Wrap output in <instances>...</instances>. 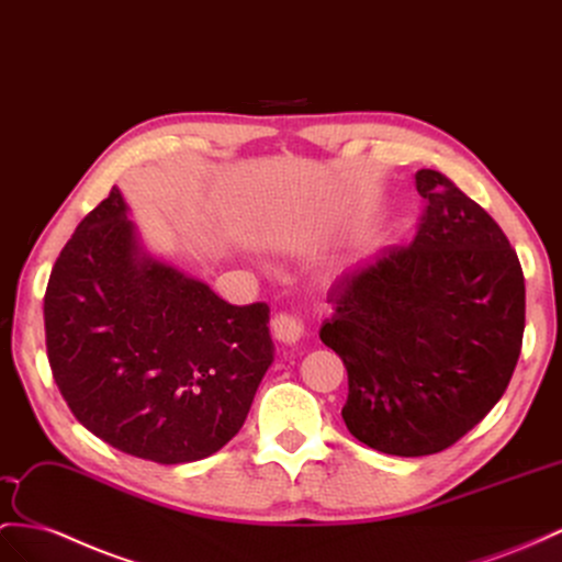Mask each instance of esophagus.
Segmentation results:
<instances>
[{
	"label": "esophagus",
	"mask_w": 562,
	"mask_h": 562,
	"mask_svg": "<svg viewBox=\"0 0 562 562\" xmlns=\"http://www.w3.org/2000/svg\"><path fill=\"white\" fill-rule=\"evenodd\" d=\"M272 335L282 344H296L304 337V323H301L296 315L280 313L272 318Z\"/></svg>",
	"instance_id": "34e87169"
}]
</instances>
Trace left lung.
Masks as SVG:
<instances>
[{"instance_id":"8db88e82","label":"left lung","mask_w":562,"mask_h":562,"mask_svg":"<svg viewBox=\"0 0 562 562\" xmlns=\"http://www.w3.org/2000/svg\"><path fill=\"white\" fill-rule=\"evenodd\" d=\"M415 187L418 235L337 278L321 327L349 372V431L404 458L449 449L496 406L525 333V276L498 223L439 170Z\"/></svg>"}]
</instances>
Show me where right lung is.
Segmentation results:
<instances>
[{"label": "right lung", "instance_id": "obj_1", "mask_svg": "<svg viewBox=\"0 0 562 562\" xmlns=\"http://www.w3.org/2000/svg\"><path fill=\"white\" fill-rule=\"evenodd\" d=\"M268 321V304H227L144 251L119 187L66 241L45 294L47 356L68 408L113 449L161 465L237 435L276 358Z\"/></svg>", "mask_w": 562, "mask_h": 562}]
</instances>
